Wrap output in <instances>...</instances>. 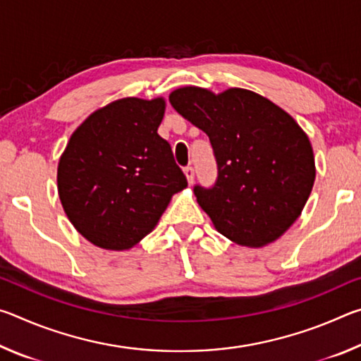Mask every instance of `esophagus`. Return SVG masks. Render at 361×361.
<instances>
[{
  "label": "esophagus",
  "mask_w": 361,
  "mask_h": 361,
  "mask_svg": "<svg viewBox=\"0 0 361 361\" xmlns=\"http://www.w3.org/2000/svg\"><path fill=\"white\" fill-rule=\"evenodd\" d=\"M183 172H185L189 185H192V181H194V169L191 166H188V167L183 169Z\"/></svg>",
  "instance_id": "esophagus-1"
}]
</instances>
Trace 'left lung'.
<instances>
[{"label": "left lung", "instance_id": "1", "mask_svg": "<svg viewBox=\"0 0 361 361\" xmlns=\"http://www.w3.org/2000/svg\"><path fill=\"white\" fill-rule=\"evenodd\" d=\"M169 100L210 138L218 178L212 188L195 185L194 194L219 234L255 248L283 235L315 181L312 145L298 122L266 97L239 87L216 95L186 85Z\"/></svg>", "mask_w": 361, "mask_h": 361}]
</instances>
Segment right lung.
Masks as SVG:
<instances>
[{"label":"right lung","mask_w":361,"mask_h":361,"mask_svg":"<svg viewBox=\"0 0 361 361\" xmlns=\"http://www.w3.org/2000/svg\"><path fill=\"white\" fill-rule=\"evenodd\" d=\"M164 113L162 97H127L97 109L73 132L59 161V197L94 245L114 252L137 245L188 186L157 133Z\"/></svg>","instance_id":"add662e5"}]
</instances>
